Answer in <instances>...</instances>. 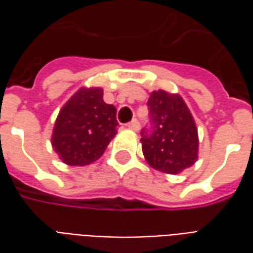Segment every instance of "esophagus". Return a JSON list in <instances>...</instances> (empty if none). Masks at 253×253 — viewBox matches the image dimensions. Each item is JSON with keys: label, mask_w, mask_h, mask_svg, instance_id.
Wrapping results in <instances>:
<instances>
[{"label": "esophagus", "mask_w": 253, "mask_h": 253, "mask_svg": "<svg viewBox=\"0 0 253 253\" xmlns=\"http://www.w3.org/2000/svg\"><path fill=\"white\" fill-rule=\"evenodd\" d=\"M127 127H128L130 130L138 131V130H139V122H138V119H132L130 123H127Z\"/></svg>", "instance_id": "obj_1"}]
</instances>
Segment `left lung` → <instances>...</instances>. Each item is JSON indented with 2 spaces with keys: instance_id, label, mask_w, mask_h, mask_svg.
I'll return each mask as SVG.
<instances>
[{
  "instance_id": "left-lung-1",
  "label": "left lung",
  "mask_w": 253,
  "mask_h": 253,
  "mask_svg": "<svg viewBox=\"0 0 253 253\" xmlns=\"http://www.w3.org/2000/svg\"><path fill=\"white\" fill-rule=\"evenodd\" d=\"M150 126L141 130L142 152L156 169L175 175L198 159V130L177 94L154 90L148 100Z\"/></svg>"
}]
</instances>
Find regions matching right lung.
I'll return each mask as SVG.
<instances>
[{
    "label": "right lung",
    "mask_w": 253,
    "mask_h": 253,
    "mask_svg": "<svg viewBox=\"0 0 253 253\" xmlns=\"http://www.w3.org/2000/svg\"><path fill=\"white\" fill-rule=\"evenodd\" d=\"M116 108L103 89H80L67 101L52 132V146L67 165H88L101 157L116 134Z\"/></svg>",
    "instance_id": "1"
}]
</instances>
